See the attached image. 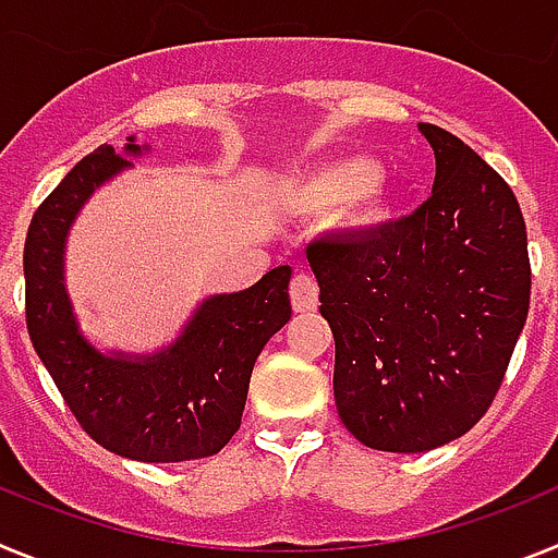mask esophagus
<instances>
[{
  "instance_id": "obj_1",
  "label": "esophagus",
  "mask_w": 558,
  "mask_h": 558,
  "mask_svg": "<svg viewBox=\"0 0 558 558\" xmlns=\"http://www.w3.org/2000/svg\"><path fill=\"white\" fill-rule=\"evenodd\" d=\"M290 302H293L295 313H310L318 307V284L313 276L295 274L290 282Z\"/></svg>"
}]
</instances>
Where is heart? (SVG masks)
<instances>
[{"label": "heart", "instance_id": "obj_1", "mask_svg": "<svg viewBox=\"0 0 558 558\" xmlns=\"http://www.w3.org/2000/svg\"><path fill=\"white\" fill-rule=\"evenodd\" d=\"M379 181H383V167L377 161L368 156H347V159L302 172L299 179L290 181V201L304 211H327L366 198ZM379 218H383V209L372 206L363 211L360 223L372 226Z\"/></svg>", "mask_w": 558, "mask_h": 558}]
</instances>
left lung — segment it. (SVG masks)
Segmentation results:
<instances>
[{
	"instance_id": "8db88e82",
	"label": "left lung",
	"mask_w": 558,
	"mask_h": 558,
	"mask_svg": "<svg viewBox=\"0 0 558 558\" xmlns=\"http://www.w3.org/2000/svg\"><path fill=\"white\" fill-rule=\"evenodd\" d=\"M433 195L374 231L307 248L335 335V405L360 445L427 452L463 436L509 368L531 302L529 234L506 181L418 122Z\"/></svg>"
}]
</instances>
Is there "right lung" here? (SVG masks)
Masks as SVG:
<instances>
[{"label":"right lung","instance_id":"1","mask_svg":"<svg viewBox=\"0 0 558 558\" xmlns=\"http://www.w3.org/2000/svg\"><path fill=\"white\" fill-rule=\"evenodd\" d=\"M150 150L97 147L49 192L24 243L27 329L69 411L97 445L131 461L175 463L223 450L243 418L254 363L290 322V265L192 310L181 335L150 354L102 352L83 335L66 290V236L86 201Z\"/></svg>","mask_w":558,"mask_h":558}]
</instances>
